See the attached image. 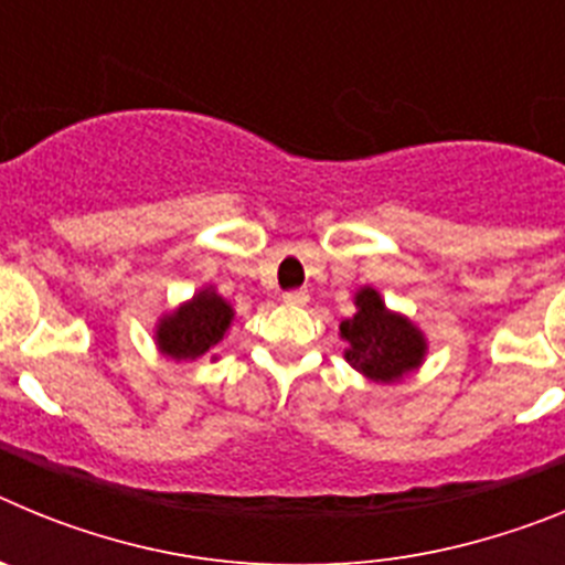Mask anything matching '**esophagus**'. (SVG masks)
I'll list each match as a JSON object with an SVG mask.
<instances>
[{
  "label": "esophagus",
  "instance_id": "1",
  "mask_svg": "<svg viewBox=\"0 0 565 565\" xmlns=\"http://www.w3.org/2000/svg\"><path fill=\"white\" fill-rule=\"evenodd\" d=\"M282 299H286L288 306H306V302H308V291H306V288H294V291L282 294Z\"/></svg>",
  "mask_w": 565,
  "mask_h": 565
}]
</instances>
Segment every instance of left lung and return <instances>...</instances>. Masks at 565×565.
Wrapping results in <instances>:
<instances>
[{"label": "left lung", "mask_w": 565, "mask_h": 565, "mask_svg": "<svg viewBox=\"0 0 565 565\" xmlns=\"http://www.w3.org/2000/svg\"><path fill=\"white\" fill-rule=\"evenodd\" d=\"M356 317L344 319V359L373 382H396L422 364L424 339L398 313H391L373 288L356 294Z\"/></svg>", "instance_id": "8db88e82"}]
</instances>
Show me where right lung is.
Here are the masks:
<instances>
[{
  "instance_id": "1",
  "label": "right lung",
  "mask_w": 565,
  "mask_h": 565,
  "mask_svg": "<svg viewBox=\"0 0 565 565\" xmlns=\"http://www.w3.org/2000/svg\"><path fill=\"white\" fill-rule=\"evenodd\" d=\"M232 308L217 294L201 291L158 328V344L172 359H198L221 342L232 326Z\"/></svg>"
}]
</instances>
